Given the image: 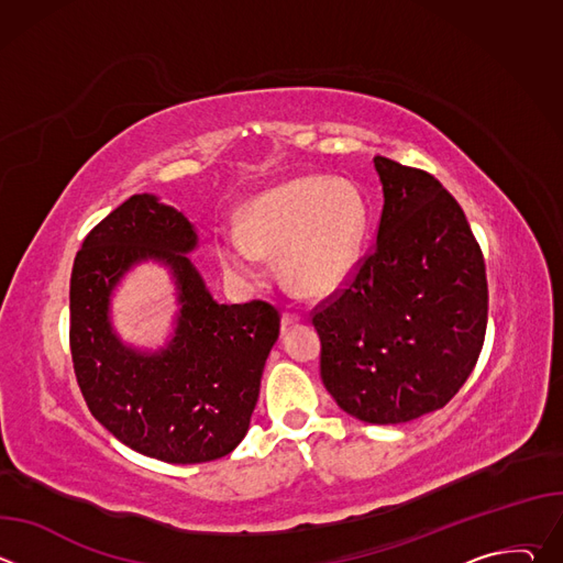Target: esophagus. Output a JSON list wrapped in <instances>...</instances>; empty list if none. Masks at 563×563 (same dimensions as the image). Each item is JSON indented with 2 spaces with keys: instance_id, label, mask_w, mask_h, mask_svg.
<instances>
[{
  "instance_id": "34e87169",
  "label": "esophagus",
  "mask_w": 563,
  "mask_h": 563,
  "mask_svg": "<svg viewBox=\"0 0 563 563\" xmlns=\"http://www.w3.org/2000/svg\"><path fill=\"white\" fill-rule=\"evenodd\" d=\"M298 320H300V316H298V313H294V311H285V313H283V320H280V323H283V330H287V328L296 325Z\"/></svg>"
}]
</instances>
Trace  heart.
Listing matches in <instances>:
<instances>
[{
  "label": "heart",
  "mask_w": 563,
  "mask_h": 563,
  "mask_svg": "<svg viewBox=\"0 0 563 563\" xmlns=\"http://www.w3.org/2000/svg\"><path fill=\"white\" fill-rule=\"evenodd\" d=\"M365 229L354 189L305 178L258 200L243 222H224L218 250L224 269L243 283L261 280L265 254L283 252V272L307 294L328 291L352 269Z\"/></svg>",
  "instance_id": "1"
}]
</instances>
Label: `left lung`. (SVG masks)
Listing matches in <instances>:
<instances>
[{
    "label": "left lung",
    "instance_id": "1",
    "mask_svg": "<svg viewBox=\"0 0 563 563\" xmlns=\"http://www.w3.org/2000/svg\"><path fill=\"white\" fill-rule=\"evenodd\" d=\"M376 243L318 302L320 378L341 410L408 423L441 410L472 374L488 325V280L463 209L428 172L376 155Z\"/></svg>",
    "mask_w": 563,
    "mask_h": 563
}]
</instances>
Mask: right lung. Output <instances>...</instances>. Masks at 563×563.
<instances>
[{
	"label": "right lung",
	"instance_id": "obj_1",
	"mask_svg": "<svg viewBox=\"0 0 563 563\" xmlns=\"http://www.w3.org/2000/svg\"><path fill=\"white\" fill-rule=\"evenodd\" d=\"M198 233L183 211L131 196L85 238L70 274V356L91 415L131 450L205 463L245 439L280 313L265 300L220 305L189 261ZM167 264L181 311L159 353L126 349L108 318L110 291L142 260Z\"/></svg>",
	"mask_w": 563,
	"mask_h": 563
}]
</instances>
